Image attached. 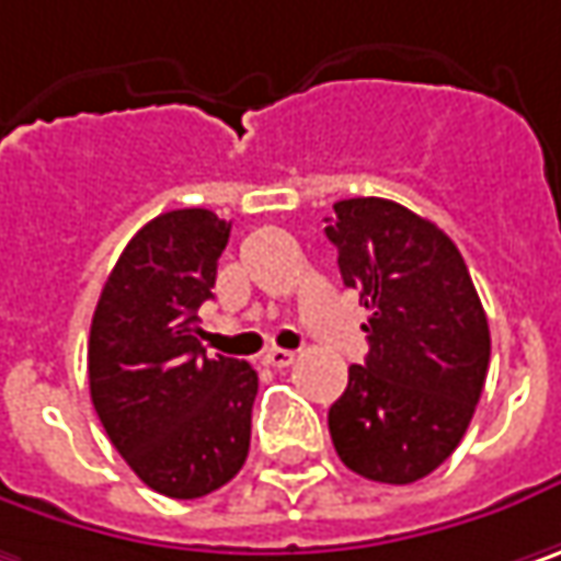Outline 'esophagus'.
Here are the masks:
<instances>
[{
  "label": "esophagus",
  "mask_w": 561,
  "mask_h": 561,
  "mask_svg": "<svg viewBox=\"0 0 561 561\" xmlns=\"http://www.w3.org/2000/svg\"><path fill=\"white\" fill-rule=\"evenodd\" d=\"M291 362H295L291 348H266V355H263V365H270V368H288Z\"/></svg>",
  "instance_id": "obj_1"
}]
</instances>
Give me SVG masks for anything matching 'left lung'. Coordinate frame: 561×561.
Masks as SVG:
<instances>
[{"label":"left lung","instance_id":"left-lung-1","mask_svg":"<svg viewBox=\"0 0 561 561\" xmlns=\"http://www.w3.org/2000/svg\"><path fill=\"white\" fill-rule=\"evenodd\" d=\"M327 238L368 308V358L330 407L352 473L407 485L460 445L489 371V320L467 263L428 218L378 196L340 199Z\"/></svg>","mask_w":561,"mask_h":561}]
</instances>
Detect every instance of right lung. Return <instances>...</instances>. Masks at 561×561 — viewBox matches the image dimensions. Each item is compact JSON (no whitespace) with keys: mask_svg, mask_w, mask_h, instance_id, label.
Masks as SVG:
<instances>
[{"mask_svg":"<svg viewBox=\"0 0 561 561\" xmlns=\"http://www.w3.org/2000/svg\"><path fill=\"white\" fill-rule=\"evenodd\" d=\"M228 234L209 209L151 218L119 253L91 317L94 412L129 470L168 499L209 495L248 460L256 371L206 355L196 317Z\"/></svg>","mask_w":561,"mask_h":561,"instance_id":"right-lung-1","label":"right lung"}]
</instances>
